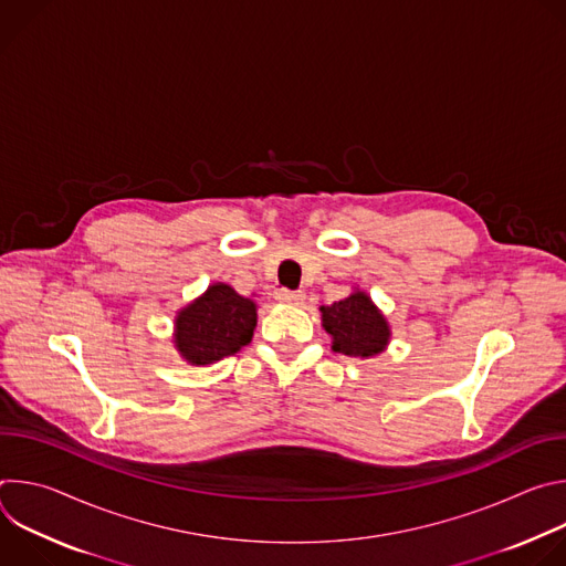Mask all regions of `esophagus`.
Wrapping results in <instances>:
<instances>
[{"label": "esophagus", "mask_w": 566, "mask_h": 566, "mask_svg": "<svg viewBox=\"0 0 566 566\" xmlns=\"http://www.w3.org/2000/svg\"><path fill=\"white\" fill-rule=\"evenodd\" d=\"M275 300L282 304H302L304 302V293L302 291H289V289H277L275 291Z\"/></svg>", "instance_id": "1"}]
</instances>
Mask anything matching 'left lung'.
I'll return each instance as SVG.
<instances>
[{
	"instance_id": "8db88e82",
	"label": "left lung",
	"mask_w": 566,
	"mask_h": 566,
	"mask_svg": "<svg viewBox=\"0 0 566 566\" xmlns=\"http://www.w3.org/2000/svg\"><path fill=\"white\" fill-rule=\"evenodd\" d=\"M322 327L334 338V352L369 358L385 349L389 327L374 302L356 291L349 297L322 306Z\"/></svg>"
}]
</instances>
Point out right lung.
Listing matches in <instances>:
<instances>
[{"instance_id":"obj_1","label":"right lung","mask_w":566,"mask_h":566,"mask_svg":"<svg viewBox=\"0 0 566 566\" xmlns=\"http://www.w3.org/2000/svg\"><path fill=\"white\" fill-rule=\"evenodd\" d=\"M255 302L228 284H212L177 317V349L192 365H210L237 354L253 338Z\"/></svg>"}]
</instances>
